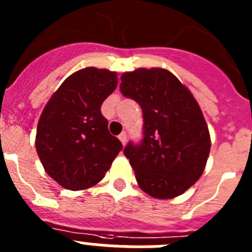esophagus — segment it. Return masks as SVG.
I'll use <instances>...</instances> for the list:
<instances>
[{
	"mask_svg": "<svg viewBox=\"0 0 252 252\" xmlns=\"http://www.w3.org/2000/svg\"><path fill=\"white\" fill-rule=\"evenodd\" d=\"M119 139H120V141L122 142V145H125V144H126V141H127V133L121 132L119 135Z\"/></svg>",
	"mask_w": 252,
	"mask_h": 252,
	"instance_id": "esophagus-1",
	"label": "esophagus"
}]
</instances>
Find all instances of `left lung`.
I'll use <instances>...</instances> for the list:
<instances>
[{"instance_id":"obj_1","label":"left lung","mask_w":252,"mask_h":252,"mask_svg":"<svg viewBox=\"0 0 252 252\" xmlns=\"http://www.w3.org/2000/svg\"><path fill=\"white\" fill-rule=\"evenodd\" d=\"M120 91L142 110V139L124 149L140 188L170 199L199 179L211 150L208 127L197 101L166 69L124 73Z\"/></svg>"}]
</instances>
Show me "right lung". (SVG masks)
<instances>
[{
	"label": "right lung",
	"instance_id": "1",
	"mask_svg": "<svg viewBox=\"0 0 252 252\" xmlns=\"http://www.w3.org/2000/svg\"><path fill=\"white\" fill-rule=\"evenodd\" d=\"M117 74L90 66L68 77L46 103L36 130L45 171L62 187L82 190L103 179L122 150L101 112L115 91Z\"/></svg>",
	"mask_w": 252,
	"mask_h": 252
}]
</instances>
